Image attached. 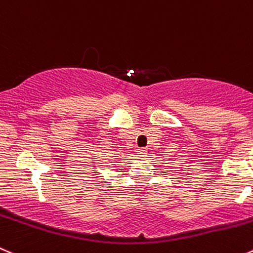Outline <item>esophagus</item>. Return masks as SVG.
<instances>
[{
  "mask_svg": "<svg viewBox=\"0 0 253 253\" xmlns=\"http://www.w3.org/2000/svg\"><path fill=\"white\" fill-rule=\"evenodd\" d=\"M136 153H138L139 158H144V156H146V149H138Z\"/></svg>",
  "mask_w": 253,
  "mask_h": 253,
  "instance_id": "esophagus-1",
  "label": "esophagus"
}]
</instances>
